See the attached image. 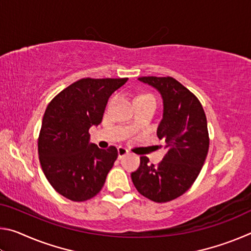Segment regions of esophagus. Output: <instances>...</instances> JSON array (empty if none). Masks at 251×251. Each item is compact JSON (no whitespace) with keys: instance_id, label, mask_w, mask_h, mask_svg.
I'll return each instance as SVG.
<instances>
[{"instance_id":"1","label":"esophagus","mask_w":251,"mask_h":251,"mask_svg":"<svg viewBox=\"0 0 251 251\" xmlns=\"http://www.w3.org/2000/svg\"><path fill=\"white\" fill-rule=\"evenodd\" d=\"M117 151H118V158H122V157H124L125 155H127L129 152V151L127 150V148L120 146L117 148Z\"/></svg>"}]
</instances>
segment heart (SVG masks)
I'll use <instances>...</instances> for the list:
<instances>
[{
    "label": "heart",
    "instance_id": "heart-1",
    "mask_svg": "<svg viewBox=\"0 0 251 251\" xmlns=\"http://www.w3.org/2000/svg\"><path fill=\"white\" fill-rule=\"evenodd\" d=\"M143 96H152V95H151V94H139V95H137V97H136V99H138V97H143ZM129 127H130L131 130H134V129H136V124H135L134 122L130 123Z\"/></svg>",
    "mask_w": 251,
    "mask_h": 251
}]
</instances>
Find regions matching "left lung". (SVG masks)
<instances>
[{
    "mask_svg": "<svg viewBox=\"0 0 251 251\" xmlns=\"http://www.w3.org/2000/svg\"><path fill=\"white\" fill-rule=\"evenodd\" d=\"M164 100L163 120L157 136L166 155L158 165L141 156L138 169L131 173L137 192L155 202H167L181 196L197 179L209 150V134L202 105L196 95L171 76H143ZM161 147V146H160Z\"/></svg>",
    "mask_w": 251,
    "mask_h": 251,
    "instance_id": "left-lung-1",
    "label": "left lung"
}]
</instances>
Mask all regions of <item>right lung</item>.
I'll list each match as a JSON object with an SVG mask.
<instances>
[{
  "label": "right lung",
  "mask_w": 251,
  "mask_h": 251,
  "mask_svg": "<svg viewBox=\"0 0 251 251\" xmlns=\"http://www.w3.org/2000/svg\"><path fill=\"white\" fill-rule=\"evenodd\" d=\"M125 78H82L50 101L37 141L42 171L56 192L73 201L96 196L118 156L117 148L90 144L91 126L100 124L109 96Z\"/></svg>",
  "instance_id": "add662e5"
}]
</instances>
